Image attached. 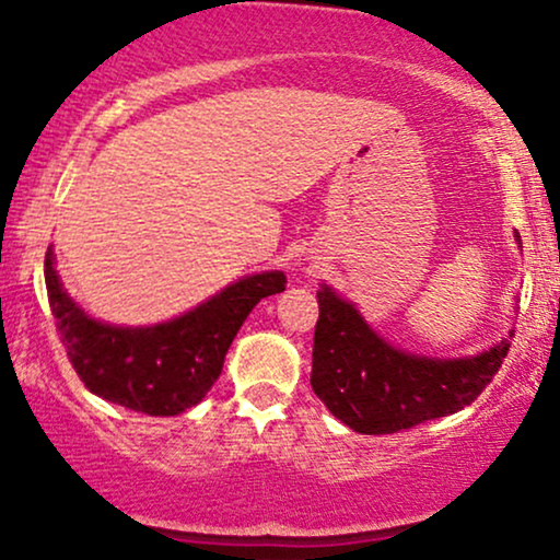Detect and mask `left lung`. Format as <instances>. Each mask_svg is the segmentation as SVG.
Returning <instances> with one entry per match:
<instances>
[{"mask_svg":"<svg viewBox=\"0 0 560 560\" xmlns=\"http://www.w3.org/2000/svg\"><path fill=\"white\" fill-rule=\"evenodd\" d=\"M522 244V242H518ZM313 337V392L339 421L361 434H395L458 413L498 374L513 331L474 358H423L402 352L365 324L352 302L318 289Z\"/></svg>","mask_w":560,"mask_h":560,"instance_id":"1","label":"left lung"}]
</instances>
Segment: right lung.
<instances>
[{
  "label": "right lung",
  "mask_w": 560,
  "mask_h": 560,
  "mask_svg": "<svg viewBox=\"0 0 560 560\" xmlns=\"http://www.w3.org/2000/svg\"><path fill=\"white\" fill-rule=\"evenodd\" d=\"M44 281L57 331L86 389L147 416H178L202 400L249 311L287 289L281 271L255 273L184 316L131 329L94 320L68 298L52 247L44 258Z\"/></svg>",
  "instance_id": "obj_1"
}]
</instances>
